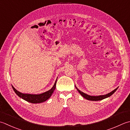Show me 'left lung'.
<instances>
[{"instance_id":"obj_1","label":"left lung","mask_w":130,"mask_h":130,"mask_svg":"<svg viewBox=\"0 0 130 130\" xmlns=\"http://www.w3.org/2000/svg\"><path fill=\"white\" fill-rule=\"evenodd\" d=\"M75 87L76 89H77V91H78L79 92V93L83 96L84 98L88 100H91V101H99V100H103V99H105V98H109V96H110L111 95H112L113 94L116 92V91H117V90L118 88V87H117V88H116L115 90H114L113 91H111V92H110V93H109L108 94H106V95H100V96H94L88 95H87V94H86L85 93L82 92V91H80L77 87H76L75 86Z\"/></svg>"}]
</instances>
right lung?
<instances>
[{"instance_id":"obj_1","label":"right lung","mask_w":130,"mask_h":130,"mask_svg":"<svg viewBox=\"0 0 130 130\" xmlns=\"http://www.w3.org/2000/svg\"><path fill=\"white\" fill-rule=\"evenodd\" d=\"M56 82L57 79L55 81V83L54 85L52 87V88L49 91L45 92L44 93L38 94V95H32V94H28V93H22L21 92H19L16 89L13 87H12L14 91L17 95L19 96L20 98L24 99L25 101H28V102L33 103V104H37V103H41L43 102H44L46 100H47L49 99L52 93L54 92V90L56 88Z\"/></svg>"}]
</instances>
